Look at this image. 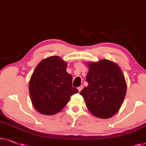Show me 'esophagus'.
<instances>
[{
  "label": "esophagus",
  "mask_w": 146,
  "mask_h": 146,
  "mask_svg": "<svg viewBox=\"0 0 146 146\" xmlns=\"http://www.w3.org/2000/svg\"><path fill=\"white\" fill-rule=\"evenodd\" d=\"M82 88H83V86H82V85H81V86H79V87H78V90H79V92H80V90H81Z\"/></svg>",
  "instance_id": "obj_1"
}]
</instances>
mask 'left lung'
Here are the masks:
<instances>
[{
	"instance_id": "1",
	"label": "left lung",
	"mask_w": 146,
	"mask_h": 146,
	"mask_svg": "<svg viewBox=\"0 0 146 146\" xmlns=\"http://www.w3.org/2000/svg\"><path fill=\"white\" fill-rule=\"evenodd\" d=\"M86 81L88 85L80 91L86 106L95 117L108 119L121 108L127 83L120 67L108 60L88 62Z\"/></svg>"
}]
</instances>
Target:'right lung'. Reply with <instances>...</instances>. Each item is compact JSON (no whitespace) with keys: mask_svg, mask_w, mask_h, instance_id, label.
Here are the masks:
<instances>
[{"mask_svg":"<svg viewBox=\"0 0 146 146\" xmlns=\"http://www.w3.org/2000/svg\"><path fill=\"white\" fill-rule=\"evenodd\" d=\"M66 69L67 62L59 56L45 58L36 67L29 80V90L33 106L40 113H58L71 96L78 92L72 86V76Z\"/></svg>","mask_w":146,"mask_h":146,"instance_id":"add662e5","label":"right lung"}]
</instances>
